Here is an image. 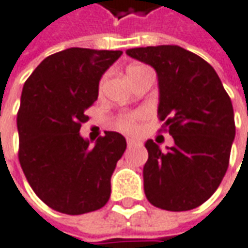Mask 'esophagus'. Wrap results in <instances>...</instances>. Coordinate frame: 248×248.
Wrapping results in <instances>:
<instances>
[{
	"label": "esophagus",
	"mask_w": 248,
	"mask_h": 248,
	"mask_svg": "<svg viewBox=\"0 0 248 248\" xmlns=\"http://www.w3.org/2000/svg\"><path fill=\"white\" fill-rule=\"evenodd\" d=\"M126 143H127V145H129V147H132V145H136V144H137L139 141H137L136 139H130V137H129V139L126 140Z\"/></svg>",
	"instance_id": "1"
}]
</instances>
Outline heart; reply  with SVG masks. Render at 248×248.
Wrapping results in <instances>:
<instances>
[{"instance_id": "1", "label": "heart", "mask_w": 248, "mask_h": 248, "mask_svg": "<svg viewBox=\"0 0 248 248\" xmlns=\"http://www.w3.org/2000/svg\"><path fill=\"white\" fill-rule=\"evenodd\" d=\"M141 66H132L129 68V73L135 72V70L140 69ZM105 83H107V75H104L101 80L98 83V92L100 94L104 92L105 89ZM144 118V112L143 111H130V112H122L116 115V118L113 119V126L124 133H136L139 129V122Z\"/></svg>"}]
</instances>
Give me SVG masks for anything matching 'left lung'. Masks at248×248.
Masks as SVG:
<instances>
[{
  "label": "left lung",
  "instance_id": "obj_1",
  "mask_svg": "<svg viewBox=\"0 0 248 248\" xmlns=\"http://www.w3.org/2000/svg\"><path fill=\"white\" fill-rule=\"evenodd\" d=\"M126 54L156 70L161 130L175 140L168 151L145 141V197L161 210L197 208L219 187L229 167L236 133L231 97L210 63L182 47H141Z\"/></svg>",
  "mask_w": 248,
  "mask_h": 248
}]
</instances>
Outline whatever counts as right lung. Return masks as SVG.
Instances as JSON below:
<instances>
[{
  "instance_id": "obj_1",
  "label": "right lung",
  "mask_w": 248,
  "mask_h": 248,
  "mask_svg": "<svg viewBox=\"0 0 248 248\" xmlns=\"http://www.w3.org/2000/svg\"><path fill=\"white\" fill-rule=\"evenodd\" d=\"M122 51L68 48L43 61L23 86L17 111V158L27 182L49 208L80 215L103 208L126 140L105 132L94 147L79 135L98 97L103 73Z\"/></svg>"
}]
</instances>
